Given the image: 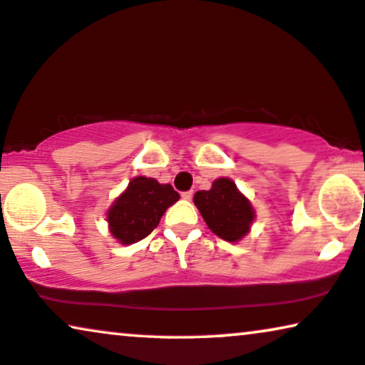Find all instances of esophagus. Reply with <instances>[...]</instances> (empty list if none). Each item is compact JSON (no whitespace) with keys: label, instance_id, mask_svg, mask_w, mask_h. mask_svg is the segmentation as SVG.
<instances>
[{"label":"esophagus","instance_id":"1","mask_svg":"<svg viewBox=\"0 0 365 365\" xmlns=\"http://www.w3.org/2000/svg\"><path fill=\"white\" fill-rule=\"evenodd\" d=\"M192 197H193V192H192V190H188V192H183V193H182V198H183V200H192Z\"/></svg>","mask_w":365,"mask_h":365}]
</instances>
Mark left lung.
I'll return each instance as SVG.
<instances>
[{
  "label": "left lung",
  "mask_w": 365,
  "mask_h": 365,
  "mask_svg": "<svg viewBox=\"0 0 365 365\" xmlns=\"http://www.w3.org/2000/svg\"><path fill=\"white\" fill-rule=\"evenodd\" d=\"M193 202L208 228L220 239L239 242L250 232L254 207L230 178H217L210 190L197 192Z\"/></svg>",
  "instance_id": "left-lung-1"
}]
</instances>
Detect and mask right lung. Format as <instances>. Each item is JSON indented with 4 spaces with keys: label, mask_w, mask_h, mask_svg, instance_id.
I'll list each match as a JSON object with an SVG mask.
<instances>
[{
    "label": "right lung",
    "mask_w": 365,
    "mask_h": 365,
    "mask_svg": "<svg viewBox=\"0 0 365 365\" xmlns=\"http://www.w3.org/2000/svg\"><path fill=\"white\" fill-rule=\"evenodd\" d=\"M178 198L170 183L163 185L155 178L135 177L108 208L110 233L123 245L140 242L157 228L165 210Z\"/></svg>",
    "instance_id": "1"
}]
</instances>
